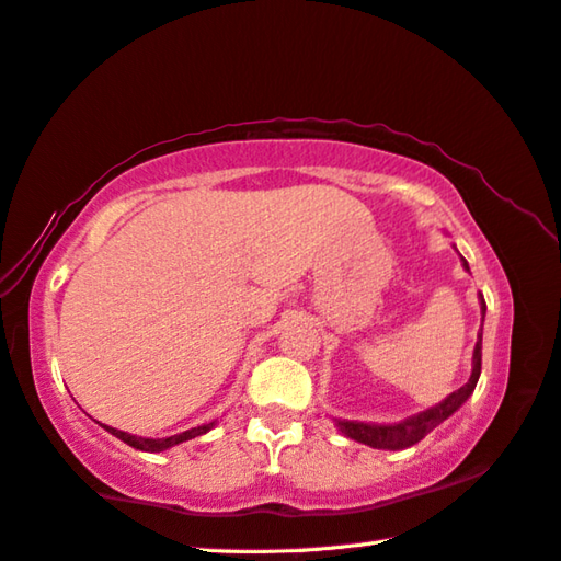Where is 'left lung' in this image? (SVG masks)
<instances>
[{
    "instance_id": "left-lung-1",
    "label": "left lung",
    "mask_w": 561,
    "mask_h": 561,
    "mask_svg": "<svg viewBox=\"0 0 561 561\" xmlns=\"http://www.w3.org/2000/svg\"><path fill=\"white\" fill-rule=\"evenodd\" d=\"M461 264H465V270L469 272L467 260H461ZM479 305H482V322H484V314H486L484 297H479ZM479 375H482V334L477 336V344H474L472 375H469V381L465 387H459L457 392H451L447 399H442L439 404L424 409V412H416L394 424H371V422H350V420H334V422L340 426L344 437L367 444L371 449H389V451L407 449L412 447V444L422 442L434 426H439L444 420H449V416L455 414L469 397H472Z\"/></svg>"
}]
</instances>
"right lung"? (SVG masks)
Here are the masks:
<instances>
[{
    "instance_id": "1",
    "label": "right lung",
    "mask_w": 561,
    "mask_h": 561,
    "mask_svg": "<svg viewBox=\"0 0 561 561\" xmlns=\"http://www.w3.org/2000/svg\"><path fill=\"white\" fill-rule=\"evenodd\" d=\"M217 422H209V424H202V426H192V430L180 432V434H172V437H162V439H149V437H137V434H129V432H122V430H114V426H106L102 424L106 432L114 434V437L122 439L124 444H129V447H135L139 451H164L169 447H176V444L182 442H190L194 437H202V434H207L211 426Z\"/></svg>"
}]
</instances>
